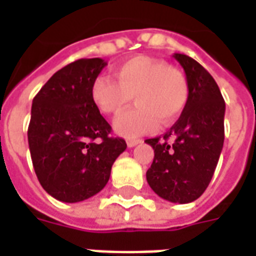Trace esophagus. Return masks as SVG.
I'll use <instances>...</instances> for the list:
<instances>
[{
	"label": "esophagus",
	"mask_w": 256,
	"mask_h": 256,
	"mask_svg": "<svg viewBox=\"0 0 256 256\" xmlns=\"http://www.w3.org/2000/svg\"><path fill=\"white\" fill-rule=\"evenodd\" d=\"M141 142H142V140H137V138H128V145L130 146V148H133V146L141 144Z\"/></svg>",
	"instance_id": "obj_1"
}]
</instances>
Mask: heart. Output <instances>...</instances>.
<instances>
[{
  "mask_svg": "<svg viewBox=\"0 0 256 256\" xmlns=\"http://www.w3.org/2000/svg\"><path fill=\"white\" fill-rule=\"evenodd\" d=\"M114 79L97 76L92 84V98L101 112L116 115L130 104L137 106L118 116L114 128L133 138L155 130L159 120L167 126L177 119L189 98V84L180 68L158 58L137 56L114 68Z\"/></svg>",
  "mask_w": 256,
  "mask_h": 256,
  "instance_id": "b5f03b06",
  "label": "heart"
}]
</instances>
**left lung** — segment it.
Returning <instances> with one entry per match:
<instances>
[{
	"label": "left lung",
	"instance_id": "8db88e82",
	"mask_svg": "<svg viewBox=\"0 0 256 256\" xmlns=\"http://www.w3.org/2000/svg\"><path fill=\"white\" fill-rule=\"evenodd\" d=\"M174 58L185 71L189 98L163 137L145 140L155 150L146 181L162 198L185 204L200 198L214 176L225 138V101L203 66L181 53Z\"/></svg>",
	"mask_w": 256,
	"mask_h": 256
}]
</instances>
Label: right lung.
<instances>
[{"mask_svg":"<svg viewBox=\"0 0 256 256\" xmlns=\"http://www.w3.org/2000/svg\"><path fill=\"white\" fill-rule=\"evenodd\" d=\"M106 62L79 58L42 86L31 106L28 146L38 181L50 196L76 203L94 196L111 176L126 141L92 98V84Z\"/></svg>","mask_w":256,"mask_h":256,"instance_id":"1","label":"right lung"}]
</instances>
